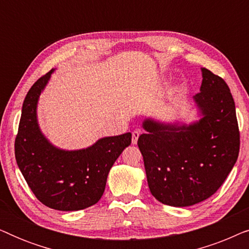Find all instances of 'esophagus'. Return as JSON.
Wrapping results in <instances>:
<instances>
[{
  "instance_id": "34e87169",
  "label": "esophagus",
  "mask_w": 249,
  "mask_h": 249,
  "mask_svg": "<svg viewBox=\"0 0 249 249\" xmlns=\"http://www.w3.org/2000/svg\"><path fill=\"white\" fill-rule=\"evenodd\" d=\"M139 135H141V131H139V130L132 131V138H131L132 144H137V141H138V138H139Z\"/></svg>"
}]
</instances>
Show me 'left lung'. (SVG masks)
<instances>
[{"label":"left lung","mask_w":249,"mask_h":249,"mask_svg":"<svg viewBox=\"0 0 249 249\" xmlns=\"http://www.w3.org/2000/svg\"><path fill=\"white\" fill-rule=\"evenodd\" d=\"M194 96L203 118L187 124L146 119L138 138L152 195L165 205L183 207L216 193L238 159L240 135L236 107L222 78L202 69Z\"/></svg>","instance_id":"1"}]
</instances>
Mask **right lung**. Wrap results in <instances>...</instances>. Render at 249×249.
Instances as JSON below:
<instances>
[{"instance_id": "1", "label": "right lung", "mask_w": 249, "mask_h": 249, "mask_svg": "<svg viewBox=\"0 0 249 249\" xmlns=\"http://www.w3.org/2000/svg\"><path fill=\"white\" fill-rule=\"evenodd\" d=\"M53 69L33 85L22 104L15 142L17 164L36 198L59 211H79L96 204L107 175L131 134L104 137L88 148L63 151L44 137L37 124V102Z\"/></svg>"}]
</instances>
